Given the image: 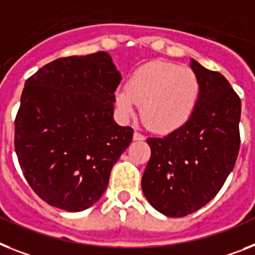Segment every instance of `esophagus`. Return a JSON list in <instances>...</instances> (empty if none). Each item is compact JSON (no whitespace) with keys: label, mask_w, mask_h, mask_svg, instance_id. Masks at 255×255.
Wrapping results in <instances>:
<instances>
[{"label":"esophagus","mask_w":255,"mask_h":255,"mask_svg":"<svg viewBox=\"0 0 255 255\" xmlns=\"http://www.w3.org/2000/svg\"><path fill=\"white\" fill-rule=\"evenodd\" d=\"M132 139H134V140H144V135H142L140 132L135 131V132H134V135H132Z\"/></svg>","instance_id":"esophagus-1"}]
</instances>
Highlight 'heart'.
<instances>
[{
  "label": "heart",
  "instance_id": "b5f03b06",
  "mask_svg": "<svg viewBox=\"0 0 255 255\" xmlns=\"http://www.w3.org/2000/svg\"><path fill=\"white\" fill-rule=\"evenodd\" d=\"M201 98L198 75L189 67L153 61L132 74L128 87L116 91V105L124 119L134 117L138 105L148 129L170 132L194 115Z\"/></svg>",
  "mask_w": 255,
  "mask_h": 255
}]
</instances>
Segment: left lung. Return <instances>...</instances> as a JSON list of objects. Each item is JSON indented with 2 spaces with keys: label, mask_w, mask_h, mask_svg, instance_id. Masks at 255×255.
I'll return each instance as SVG.
<instances>
[{
  "label": "left lung",
  "mask_w": 255,
  "mask_h": 255,
  "mask_svg": "<svg viewBox=\"0 0 255 255\" xmlns=\"http://www.w3.org/2000/svg\"><path fill=\"white\" fill-rule=\"evenodd\" d=\"M201 82L194 115L164 138H148L150 161L142 191L156 211L182 218L219 193L232 172L240 148L241 100L229 82L190 58Z\"/></svg>",
  "instance_id": "left-lung-1"
}]
</instances>
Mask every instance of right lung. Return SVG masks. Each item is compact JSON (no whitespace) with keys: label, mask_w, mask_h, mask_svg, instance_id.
I'll return each mask as SVG.
<instances>
[{"label":"right lung","mask_w":255,"mask_h":255,"mask_svg":"<svg viewBox=\"0 0 255 255\" xmlns=\"http://www.w3.org/2000/svg\"><path fill=\"white\" fill-rule=\"evenodd\" d=\"M123 77L107 52L52 61L24 83L15 152L27 182L48 205L69 212L94 206L132 129L113 119Z\"/></svg>","instance_id":"right-lung-1"}]
</instances>
